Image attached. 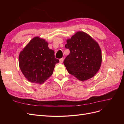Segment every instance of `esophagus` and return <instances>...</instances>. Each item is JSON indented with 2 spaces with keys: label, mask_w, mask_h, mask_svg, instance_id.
<instances>
[{
  "label": "esophagus",
  "mask_w": 124,
  "mask_h": 124,
  "mask_svg": "<svg viewBox=\"0 0 124 124\" xmlns=\"http://www.w3.org/2000/svg\"><path fill=\"white\" fill-rule=\"evenodd\" d=\"M63 60H64V59H63V58H62L59 59V62L61 63H62L63 62Z\"/></svg>",
  "instance_id": "34e87169"
}]
</instances>
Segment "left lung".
I'll list each match as a JSON object with an SVG mask.
<instances>
[{"label": "left lung", "instance_id": "1", "mask_svg": "<svg viewBox=\"0 0 124 124\" xmlns=\"http://www.w3.org/2000/svg\"><path fill=\"white\" fill-rule=\"evenodd\" d=\"M65 47L70 54L63 61L68 72L80 81L89 79L99 70L102 54L98 43L83 31L67 40Z\"/></svg>", "mask_w": 124, "mask_h": 124}]
</instances>
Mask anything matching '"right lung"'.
Returning <instances> with one entry per match:
<instances>
[{
	"label": "right lung",
	"mask_w": 124,
	"mask_h": 124,
	"mask_svg": "<svg viewBox=\"0 0 124 124\" xmlns=\"http://www.w3.org/2000/svg\"><path fill=\"white\" fill-rule=\"evenodd\" d=\"M19 66L27 80L41 84L53 73L56 63L54 51L48 47V43L39 37L29 41L20 53Z\"/></svg>",
	"instance_id": "right-lung-1"
}]
</instances>
